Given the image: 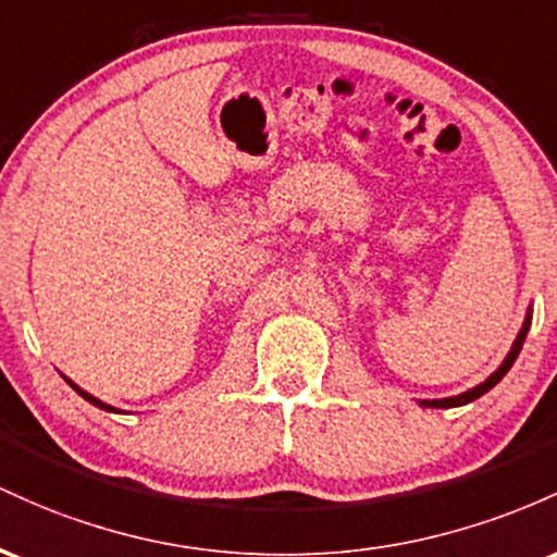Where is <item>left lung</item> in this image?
I'll list each match as a JSON object with an SVG mask.
<instances>
[{
    "mask_svg": "<svg viewBox=\"0 0 557 557\" xmlns=\"http://www.w3.org/2000/svg\"><path fill=\"white\" fill-rule=\"evenodd\" d=\"M529 326H531V308H529V312H527V321H523L521 331H518V336H516L513 347H510V352L505 355L503 366H499L497 371L492 373L490 379L481 381L479 386H473V389L463 392V395L445 397V399H418V403H421V408H460V405H468V403H473V399H479L481 395H486V392H490L492 386H495V384H499V379H503L505 373H508L510 368H513V362H516V358H518V352H521V347H523V339H527V334H529Z\"/></svg>",
    "mask_w": 557,
    "mask_h": 557,
    "instance_id": "1",
    "label": "left lung"
}]
</instances>
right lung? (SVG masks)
<instances>
[{
    "mask_svg": "<svg viewBox=\"0 0 557 557\" xmlns=\"http://www.w3.org/2000/svg\"><path fill=\"white\" fill-rule=\"evenodd\" d=\"M65 381H67V384H71V386H73V389H76V392H78V395H81V397H84V399H86V403L97 405V408H99V410H108V413H117V410H115V408H112V405H108V403H102V399H97V397H91V395H89V392H84V389H81V386H78V384H73V381H71V379H65Z\"/></svg>",
    "mask_w": 557,
    "mask_h": 557,
    "instance_id": "right-lung-1",
    "label": "right lung"
}]
</instances>
